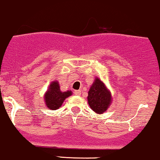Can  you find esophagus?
Returning a JSON list of instances; mask_svg holds the SVG:
<instances>
[{
    "label": "esophagus",
    "instance_id": "1",
    "mask_svg": "<svg viewBox=\"0 0 160 160\" xmlns=\"http://www.w3.org/2000/svg\"><path fill=\"white\" fill-rule=\"evenodd\" d=\"M74 93L76 95H78V96H79V95H81V91H74Z\"/></svg>",
    "mask_w": 160,
    "mask_h": 160
}]
</instances>
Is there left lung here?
Listing matches in <instances>:
<instances>
[{
	"label": "left lung",
	"instance_id": "1",
	"mask_svg": "<svg viewBox=\"0 0 160 160\" xmlns=\"http://www.w3.org/2000/svg\"><path fill=\"white\" fill-rule=\"evenodd\" d=\"M88 104L96 113L102 114L108 109L112 96L105 84L101 80L97 78L88 91Z\"/></svg>",
	"mask_w": 160,
	"mask_h": 160
}]
</instances>
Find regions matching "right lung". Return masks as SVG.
Listing matches in <instances>:
<instances>
[{"instance_id":"1","label":"right lung","mask_w":160,"mask_h":160,"mask_svg":"<svg viewBox=\"0 0 160 160\" xmlns=\"http://www.w3.org/2000/svg\"><path fill=\"white\" fill-rule=\"evenodd\" d=\"M71 95V91L62 92L60 90V86L58 82H52L49 86V89L45 94L46 106L50 109H58L61 106L64 99Z\"/></svg>"}]
</instances>
